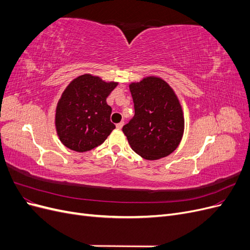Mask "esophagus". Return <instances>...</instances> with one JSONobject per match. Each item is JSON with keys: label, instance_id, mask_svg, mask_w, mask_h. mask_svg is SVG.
<instances>
[{"label": "esophagus", "instance_id": "esophagus-1", "mask_svg": "<svg viewBox=\"0 0 250 250\" xmlns=\"http://www.w3.org/2000/svg\"><path fill=\"white\" fill-rule=\"evenodd\" d=\"M123 126H124V122H121V123L117 124V128H118V129H122Z\"/></svg>", "mask_w": 250, "mask_h": 250}]
</instances>
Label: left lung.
<instances>
[{
	"instance_id": "8db88e82",
	"label": "left lung",
	"mask_w": 250,
	"mask_h": 250,
	"mask_svg": "<svg viewBox=\"0 0 250 250\" xmlns=\"http://www.w3.org/2000/svg\"><path fill=\"white\" fill-rule=\"evenodd\" d=\"M134 116L123 132L135 153L154 161L171 154L183 138L185 121L177 97L164 80L149 77L129 85Z\"/></svg>"
}]
</instances>
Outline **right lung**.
Masks as SVG:
<instances>
[{
	"instance_id": "add662e5",
	"label": "right lung",
	"mask_w": 250,
	"mask_h": 250,
	"mask_svg": "<svg viewBox=\"0 0 250 250\" xmlns=\"http://www.w3.org/2000/svg\"><path fill=\"white\" fill-rule=\"evenodd\" d=\"M118 83L82 75L65 88L56 109V129L63 145L77 152L92 150L107 139L116 126L106 103Z\"/></svg>"
}]
</instances>
